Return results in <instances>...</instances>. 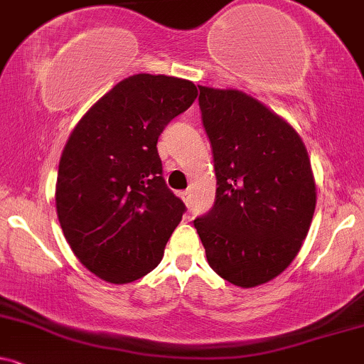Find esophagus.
Here are the masks:
<instances>
[{"mask_svg": "<svg viewBox=\"0 0 364 364\" xmlns=\"http://www.w3.org/2000/svg\"><path fill=\"white\" fill-rule=\"evenodd\" d=\"M181 198H182L183 203L187 204V206H191V204H192V196H191V192H189V191H183V192H181Z\"/></svg>", "mask_w": 364, "mask_h": 364, "instance_id": "obj_1", "label": "esophagus"}]
</instances>
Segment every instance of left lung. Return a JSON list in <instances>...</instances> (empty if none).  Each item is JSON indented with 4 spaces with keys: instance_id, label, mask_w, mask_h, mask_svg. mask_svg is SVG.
I'll return each instance as SVG.
<instances>
[{
    "instance_id": "8db88e82",
    "label": "left lung",
    "mask_w": 364,
    "mask_h": 364,
    "mask_svg": "<svg viewBox=\"0 0 364 364\" xmlns=\"http://www.w3.org/2000/svg\"><path fill=\"white\" fill-rule=\"evenodd\" d=\"M216 200L194 226L218 276L254 288L300 252L317 204L305 144L283 117L240 90L200 87Z\"/></svg>"
}]
</instances>
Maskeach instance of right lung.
Instances as JSON below:
<instances>
[{"mask_svg":"<svg viewBox=\"0 0 364 364\" xmlns=\"http://www.w3.org/2000/svg\"><path fill=\"white\" fill-rule=\"evenodd\" d=\"M196 97L189 80L129 76L81 117L63 149L59 223L80 262L107 283L151 272L181 223L186 204L161 177L156 143Z\"/></svg>","mask_w":364,"mask_h":364,"instance_id":"obj_1","label":"right lung"}]
</instances>
